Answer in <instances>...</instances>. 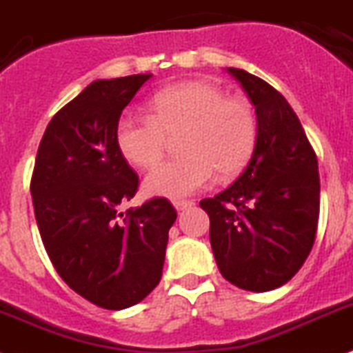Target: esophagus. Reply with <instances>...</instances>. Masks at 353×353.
<instances>
[{
  "label": "esophagus",
  "mask_w": 353,
  "mask_h": 353,
  "mask_svg": "<svg viewBox=\"0 0 353 353\" xmlns=\"http://www.w3.org/2000/svg\"><path fill=\"white\" fill-rule=\"evenodd\" d=\"M173 205H174V209L179 210V212H182V210H185V209H189V207L194 205V201H191V200H174Z\"/></svg>",
  "instance_id": "esophagus-1"
}]
</instances>
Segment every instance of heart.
Wrapping results in <instances>:
<instances>
[{"label":"heart","mask_w":353,"mask_h":353,"mask_svg":"<svg viewBox=\"0 0 353 353\" xmlns=\"http://www.w3.org/2000/svg\"><path fill=\"white\" fill-rule=\"evenodd\" d=\"M150 116H125L117 123L116 146L130 164L153 168L176 137L182 159L159 165L144 180L152 196L183 198L245 170L259 141L254 105L227 96L205 80H188L161 89L148 101Z\"/></svg>","instance_id":"obj_1"}]
</instances>
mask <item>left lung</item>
<instances>
[{
    "label": "left lung",
    "mask_w": 353,
    "mask_h": 353,
    "mask_svg": "<svg viewBox=\"0 0 353 353\" xmlns=\"http://www.w3.org/2000/svg\"><path fill=\"white\" fill-rule=\"evenodd\" d=\"M254 103L259 141L230 188L200 201L221 275L264 293L293 279L311 254L320 218L318 159L279 90L245 69L228 68Z\"/></svg>",
    "instance_id": "1"
}]
</instances>
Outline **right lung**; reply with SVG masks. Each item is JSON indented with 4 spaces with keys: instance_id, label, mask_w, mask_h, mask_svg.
Returning <instances> with one entry per match:
<instances>
[{
    "instance_id": "1",
    "label": "right lung",
    "mask_w": 353,
    "mask_h": 353,
    "mask_svg": "<svg viewBox=\"0 0 353 353\" xmlns=\"http://www.w3.org/2000/svg\"><path fill=\"white\" fill-rule=\"evenodd\" d=\"M152 74L96 80L53 116L42 135L30 191L57 273L108 311L139 303L161 282L176 210L153 198L121 212L139 176L116 146L123 108Z\"/></svg>"
}]
</instances>
